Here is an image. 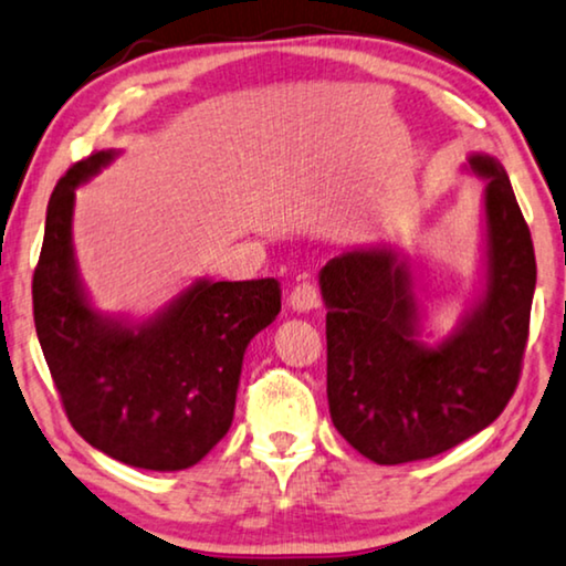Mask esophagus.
<instances>
[{
	"instance_id": "34e87169",
	"label": "esophagus",
	"mask_w": 566,
	"mask_h": 566,
	"mask_svg": "<svg viewBox=\"0 0 566 566\" xmlns=\"http://www.w3.org/2000/svg\"><path fill=\"white\" fill-rule=\"evenodd\" d=\"M289 306L293 308V312H298V314L312 312V308L319 306V291H316V285H314V283H308V281L298 283L296 289L291 291V296H289Z\"/></svg>"
}]
</instances>
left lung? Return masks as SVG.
Masks as SVG:
<instances>
[{
    "label": "left lung",
    "instance_id": "8db88e82",
    "mask_svg": "<svg viewBox=\"0 0 566 566\" xmlns=\"http://www.w3.org/2000/svg\"><path fill=\"white\" fill-rule=\"evenodd\" d=\"M484 180L482 293L436 345L422 339L412 265L386 244L332 258L319 273L327 306V399L339 436L366 459H430L497 420L521 378L536 254L505 167L471 154Z\"/></svg>",
    "mask_w": 566,
    "mask_h": 566
}]
</instances>
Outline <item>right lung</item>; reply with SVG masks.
I'll use <instances>...</instances> for the list:
<instances>
[{
	"instance_id": "right-lung-1",
	"label": "right lung",
	"mask_w": 566,
	"mask_h": 566,
	"mask_svg": "<svg viewBox=\"0 0 566 566\" xmlns=\"http://www.w3.org/2000/svg\"><path fill=\"white\" fill-rule=\"evenodd\" d=\"M115 157L76 161L51 192L33 275L38 343L92 448L136 469H190L231 428L244 350L281 312V285L200 277L144 322L97 312L74 260V192Z\"/></svg>"
}]
</instances>
